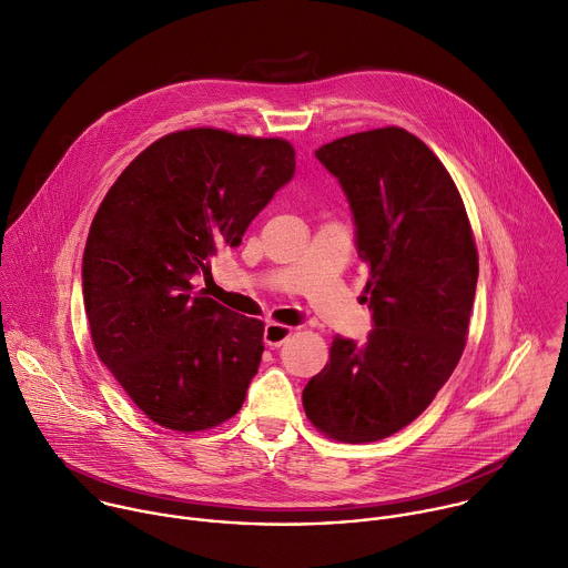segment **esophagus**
Segmentation results:
<instances>
[{"mask_svg": "<svg viewBox=\"0 0 568 568\" xmlns=\"http://www.w3.org/2000/svg\"><path fill=\"white\" fill-rule=\"evenodd\" d=\"M291 333H293L291 326L271 322V324L264 326V343H266L271 349H277V347H282V345L286 343V339L291 337Z\"/></svg>", "mask_w": 568, "mask_h": 568, "instance_id": "34e87169", "label": "esophagus"}]
</instances>
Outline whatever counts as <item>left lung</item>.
<instances>
[{
    "label": "left lung",
    "mask_w": 568,
    "mask_h": 568,
    "mask_svg": "<svg viewBox=\"0 0 568 568\" xmlns=\"http://www.w3.org/2000/svg\"><path fill=\"white\" fill-rule=\"evenodd\" d=\"M315 159L349 201L374 328L363 345L333 337L302 405L335 440H381L425 412L464 354L477 246L455 181L414 134L361 132L322 145Z\"/></svg>",
    "instance_id": "obj_1"
}]
</instances>
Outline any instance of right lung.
<instances>
[{"label":"right lung","mask_w":568,"mask_h":568,"mask_svg":"<svg viewBox=\"0 0 568 568\" xmlns=\"http://www.w3.org/2000/svg\"><path fill=\"white\" fill-rule=\"evenodd\" d=\"M295 174L282 139L199 128L141 152L102 199L82 255L93 347L154 423L201 432L244 405L264 324L203 291L210 260L235 248Z\"/></svg>","instance_id":"right-lung-1"}]
</instances>
